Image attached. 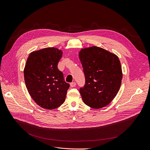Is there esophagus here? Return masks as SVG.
Returning <instances> with one entry per match:
<instances>
[{"label": "esophagus", "instance_id": "esophagus-1", "mask_svg": "<svg viewBox=\"0 0 150 150\" xmlns=\"http://www.w3.org/2000/svg\"><path fill=\"white\" fill-rule=\"evenodd\" d=\"M70 86L71 87H74L76 86V83L75 82H72L70 84Z\"/></svg>", "mask_w": 150, "mask_h": 150}]
</instances>
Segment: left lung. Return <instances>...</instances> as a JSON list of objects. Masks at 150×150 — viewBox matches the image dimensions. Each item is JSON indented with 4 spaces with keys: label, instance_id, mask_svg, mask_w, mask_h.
Segmentation results:
<instances>
[{
    "label": "left lung",
    "instance_id": "1",
    "mask_svg": "<svg viewBox=\"0 0 150 150\" xmlns=\"http://www.w3.org/2000/svg\"><path fill=\"white\" fill-rule=\"evenodd\" d=\"M79 57L85 75V84L79 88L84 103L94 109L108 105L116 96L121 84L118 57L98 47L82 49Z\"/></svg>",
    "mask_w": 150,
    "mask_h": 150
}]
</instances>
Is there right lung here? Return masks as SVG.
<instances>
[{
  "instance_id": "obj_1",
  "label": "right lung",
  "mask_w": 150,
  "mask_h": 150,
  "mask_svg": "<svg viewBox=\"0 0 150 150\" xmlns=\"http://www.w3.org/2000/svg\"><path fill=\"white\" fill-rule=\"evenodd\" d=\"M62 56V51L57 48H44L30 54L25 66L27 89L33 100L47 110L62 105L70 86L57 67Z\"/></svg>"
}]
</instances>
